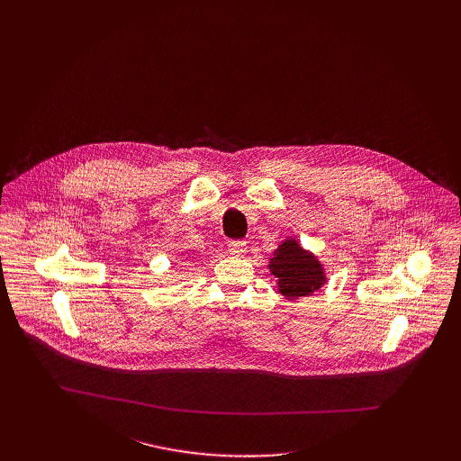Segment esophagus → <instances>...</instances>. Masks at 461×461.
<instances>
[{"label":"esophagus","instance_id":"esophagus-1","mask_svg":"<svg viewBox=\"0 0 461 461\" xmlns=\"http://www.w3.org/2000/svg\"><path fill=\"white\" fill-rule=\"evenodd\" d=\"M227 249H229V254L234 256V258H241V256L247 254V243L245 241H229Z\"/></svg>","mask_w":461,"mask_h":461}]
</instances>
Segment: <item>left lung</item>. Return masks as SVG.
I'll use <instances>...</instances> for the list:
<instances>
[{
	"label": "left lung",
	"mask_w": 461,
	"mask_h": 461,
	"mask_svg": "<svg viewBox=\"0 0 461 461\" xmlns=\"http://www.w3.org/2000/svg\"><path fill=\"white\" fill-rule=\"evenodd\" d=\"M267 267L275 276L278 293L289 302L311 296L329 282L318 256L305 250L294 238H285L276 247Z\"/></svg>",
	"instance_id": "obj_1"
}]
</instances>
